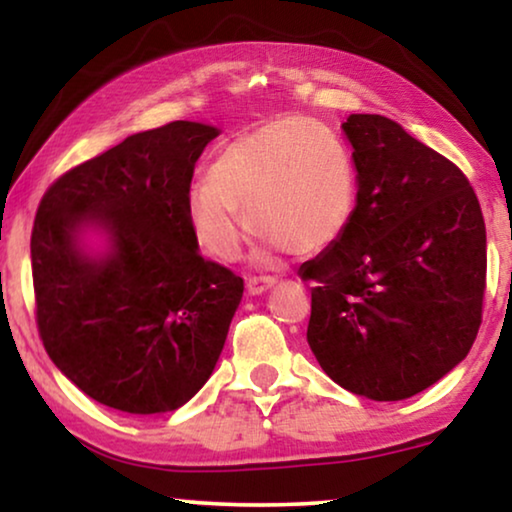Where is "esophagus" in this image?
I'll list each match as a JSON object with an SVG mask.
<instances>
[{"instance_id": "esophagus-1", "label": "esophagus", "mask_w": 512, "mask_h": 512, "mask_svg": "<svg viewBox=\"0 0 512 512\" xmlns=\"http://www.w3.org/2000/svg\"><path fill=\"white\" fill-rule=\"evenodd\" d=\"M272 286H275V277H249L247 279L249 296H261V293L270 291Z\"/></svg>"}]
</instances>
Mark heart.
I'll use <instances>...</instances> for the list:
<instances>
[{
	"instance_id": "b5f03b06",
	"label": "heart",
	"mask_w": 512,
	"mask_h": 512,
	"mask_svg": "<svg viewBox=\"0 0 512 512\" xmlns=\"http://www.w3.org/2000/svg\"><path fill=\"white\" fill-rule=\"evenodd\" d=\"M356 200L359 174L342 137L314 118L282 116L223 146L184 209L195 242L219 261H235L249 219L261 237L256 261L268 263L284 249L317 254L338 242Z\"/></svg>"
}]
</instances>
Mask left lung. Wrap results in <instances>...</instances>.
I'll return each mask as SVG.
<instances>
[{
	"mask_svg": "<svg viewBox=\"0 0 512 512\" xmlns=\"http://www.w3.org/2000/svg\"><path fill=\"white\" fill-rule=\"evenodd\" d=\"M359 174L345 235L300 277L314 282L307 342L324 373L370 401L429 389L471 352L487 235L464 172L380 114L342 123Z\"/></svg>",
	"mask_w": 512,
	"mask_h": 512,
	"instance_id": "obj_1",
	"label": "left lung"
}]
</instances>
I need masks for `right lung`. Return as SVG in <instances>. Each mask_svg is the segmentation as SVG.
Returning a JSON list of instances; mask_svg holds the SVG:
<instances>
[{"label": "right lung", "instance_id": "add662e5", "mask_svg": "<svg viewBox=\"0 0 512 512\" xmlns=\"http://www.w3.org/2000/svg\"><path fill=\"white\" fill-rule=\"evenodd\" d=\"M219 128L174 121L125 137L55 181L32 230L37 326L83 394L172 412L214 373L244 282L205 261L186 191Z\"/></svg>", "mask_w": 512, "mask_h": 512}]
</instances>
